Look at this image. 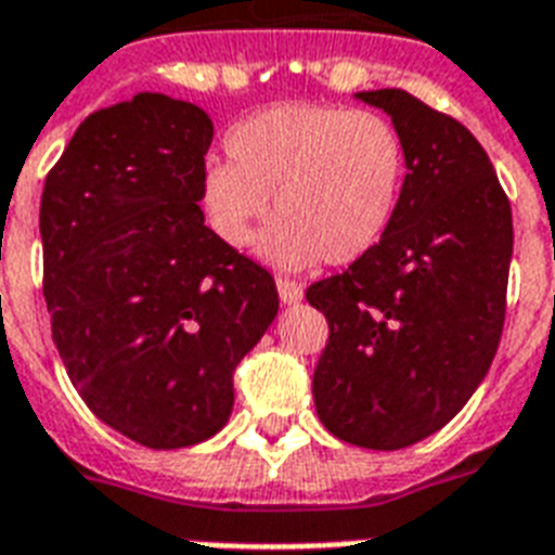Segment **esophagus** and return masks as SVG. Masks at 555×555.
I'll list each match as a JSON object with an SVG mask.
<instances>
[{
    "label": "esophagus",
    "mask_w": 555,
    "mask_h": 555,
    "mask_svg": "<svg viewBox=\"0 0 555 555\" xmlns=\"http://www.w3.org/2000/svg\"><path fill=\"white\" fill-rule=\"evenodd\" d=\"M278 295H281L283 304H298V300L304 298V289H300V283L278 278Z\"/></svg>",
    "instance_id": "obj_1"
}]
</instances>
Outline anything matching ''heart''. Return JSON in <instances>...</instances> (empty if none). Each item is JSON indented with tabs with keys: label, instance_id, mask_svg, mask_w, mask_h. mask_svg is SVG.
<instances>
[{
	"label": "heart",
	"instance_id": "heart-1",
	"mask_svg": "<svg viewBox=\"0 0 555 555\" xmlns=\"http://www.w3.org/2000/svg\"><path fill=\"white\" fill-rule=\"evenodd\" d=\"M222 147L229 165H210L199 182L205 222L229 248H248L272 196L263 255L278 269L356 263L397 219L408 153L385 115L281 103L240 121Z\"/></svg>",
	"mask_w": 555,
	"mask_h": 555
}]
</instances>
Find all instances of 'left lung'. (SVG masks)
Instances as JSON below:
<instances>
[{
    "label": "left lung",
    "mask_w": 555,
    "mask_h": 555,
    "mask_svg": "<svg viewBox=\"0 0 555 555\" xmlns=\"http://www.w3.org/2000/svg\"><path fill=\"white\" fill-rule=\"evenodd\" d=\"M356 98L390 115L408 173L379 246L307 289L330 324L312 397L338 440L393 452L440 431L495 359L513 210L487 150L452 115L405 89Z\"/></svg>",
    "instance_id": "1"
}]
</instances>
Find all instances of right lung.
Wrapping results in <instances>:
<instances>
[{"label": "right lung", "mask_w": 555, "mask_h": 555, "mask_svg": "<svg viewBox=\"0 0 555 555\" xmlns=\"http://www.w3.org/2000/svg\"><path fill=\"white\" fill-rule=\"evenodd\" d=\"M210 139L199 106L141 92L89 115L42 188L51 338L89 411L147 449L229 423L234 371L278 315L272 274L205 225Z\"/></svg>", "instance_id": "add662e5"}]
</instances>
